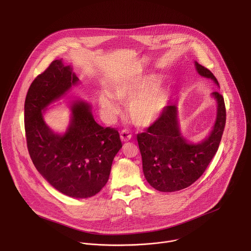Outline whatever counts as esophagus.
<instances>
[{
	"instance_id": "obj_1",
	"label": "esophagus",
	"mask_w": 251,
	"mask_h": 251,
	"mask_svg": "<svg viewBox=\"0 0 251 251\" xmlns=\"http://www.w3.org/2000/svg\"><path fill=\"white\" fill-rule=\"evenodd\" d=\"M120 138L123 142H126V141H129L131 138H132V135L130 134L129 131L127 130H122L121 133H120Z\"/></svg>"
}]
</instances>
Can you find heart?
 Masks as SVG:
<instances>
[{"instance_id": "1", "label": "heart", "mask_w": 251, "mask_h": 251, "mask_svg": "<svg viewBox=\"0 0 251 251\" xmlns=\"http://www.w3.org/2000/svg\"><path fill=\"white\" fill-rule=\"evenodd\" d=\"M159 78L154 75L145 76L135 82L117 84L112 92H102L99 104L105 113L113 117L119 112V102H128L129 114L134 123L148 126L154 123L164 111L168 102V92L160 87Z\"/></svg>"}]
</instances>
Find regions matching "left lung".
<instances>
[{"label": "left lung", "mask_w": 251, "mask_h": 251, "mask_svg": "<svg viewBox=\"0 0 251 251\" xmlns=\"http://www.w3.org/2000/svg\"><path fill=\"white\" fill-rule=\"evenodd\" d=\"M200 75L219 85L211 71L195 61ZM218 102L217 119L207 138L198 144L181 134L176 104L166 106L160 117L137 135L143 172L147 182L160 192H176L190 187L203 174L218 152L226 126L225 100L218 91L211 93Z\"/></svg>", "instance_id": "1"}]
</instances>
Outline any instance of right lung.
<instances>
[{"label":"right lung","mask_w":251,"mask_h":251,"mask_svg":"<svg viewBox=\"0 0 251 251\" xmlns=\"http://www.w3.org/2000/svg\"><path fill=\"white\" fill-rule=\"evenodd\" d=\"M77 82L70 65L53 60L27 90L25 130L30 159L41 175L58 192L85 199L106 185L122 143L115 128L95 122L91 106L81 100L71 104V120L64 134L52 132L46 124L47 107Z\"/></svg>","instance_id":"1"}]
</instances>
